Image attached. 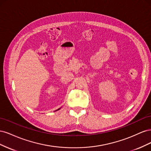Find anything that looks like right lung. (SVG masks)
Segmentation results:
<instances>
[{
    "label": "right lung",
    "mask_w": 151,
    "mask_h": 151,
    "mask_svg": "<svg viewBox=\"0 0 151 151\" xmlns=\"http://www.w3.org/2000/svg\"><path fill=\"white\" fill-rule=\"evenodd\" d=\"M60 109V108H59V109H57V110H58V109ZM57 110H56V111H57Z\"/></svg>",
    "instance_id": "1"
}]
</instances>
